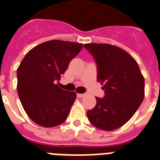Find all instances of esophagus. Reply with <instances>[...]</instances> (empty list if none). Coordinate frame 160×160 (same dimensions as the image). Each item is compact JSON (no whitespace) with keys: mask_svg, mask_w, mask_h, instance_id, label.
<instances>
[{"mask_svg":"<svg viewBox=\"0 0 160 160\" xmlns=\"http://www.w3.org/2000/svg\"><path fill=\"white\" fill-rule=\"evenodd\" d=\"M84 96H85V94H77L78 98H83Z\"/></svg>","mask_w":160,"mask_h":160,"instance_id":"obj_1","label":"esophagus"}]
</instances>
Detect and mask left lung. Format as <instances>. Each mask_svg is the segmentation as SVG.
<instances>
[{"label": "left lung", "mask_w": 160, "mask_h": 160, "mask_svg": "<svg viewBox=\"0 0 160 160\" xmlns=\"http://www.w3.org/2000/svg\"><path fill=\"white\" fill-rule=\"evenodd\" d=\"M97 65V80L105 95L87 111L91 124L112 131L123 126L139 109L144 97V78L128 52L108 44H85Z\"/></svg>", "instance_id": "obj_1"}]
</instances>
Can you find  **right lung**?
I'll return each instance as SVG.
<instances>
[{
    "instance_id": "add662e5",
    "label": "right lung",
    "mask_w": 160,
    "mask_h": 160,
    "mask_svg": "<svg viewBox=\"0 0 160 160\" xmlns=\"http://www.w3.org/2000/svg\"><path fill=\"white\" fill-rule=\"evenodd\" d=\"M83 44L53 40L31 49L17 69V92L31 120L46 128L67 119L76 93L62 90L60 80Z\"/></svg>"
}]
</instances>
